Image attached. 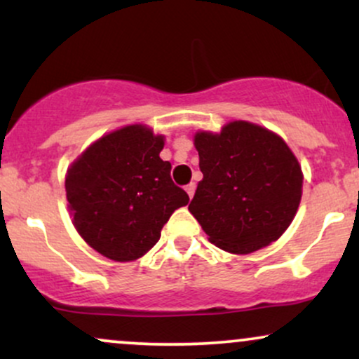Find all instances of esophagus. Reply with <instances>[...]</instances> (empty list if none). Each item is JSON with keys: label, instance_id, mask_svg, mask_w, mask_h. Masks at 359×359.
<instances>
[{"label": "esophagus", "instance_id": "1", "mask_svg": "<svg viewBox=\"0 0 359 359\" xmlns=\"http://www.w3.org/2000/svg\"><path fill=\"white\" fill-rule=\"evenodd\" d=\"M185 192H187V196L191 197V199H192L194 192H196V184L191 182V184H189V185H185Z\"/></svg>", "mask_w": 359, "mask_h": 359}]
</instances>
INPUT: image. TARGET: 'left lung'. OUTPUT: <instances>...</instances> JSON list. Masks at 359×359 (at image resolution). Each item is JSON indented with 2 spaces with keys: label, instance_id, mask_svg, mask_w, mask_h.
Instances as JSON below:
<instances>
[{
  "label": "left lung",
  "instance_id": "obj_1",
  "mask_svg": "<svg viewBox=\"0 0 359 359\" xmlns=\"http://www.w3.org/2000/svg\"><path fill=\"white\" fill-rule=\"evenodd\" d=\"M194 147L204 177L189 211L209 241L234 255L277 241L297 214L304 182L283 138L240 119L219 133L197 131Z\"/></svg>",
  "mask_w": 359,
  "mask_h": 359
}]
</instances>
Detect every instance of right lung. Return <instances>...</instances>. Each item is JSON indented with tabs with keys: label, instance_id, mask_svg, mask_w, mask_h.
Returning a JSON list of instances; mask_svg holds the SVG:
<instances>
[{
	"label": "right lung",
	"instance_id": "1",
	"mask_svg": "<svg viewBox=\"0 0 359 359\" xmlns=\"http://www.w3.org/2000/svg\"><path fill=\"white\" fill-rule=\"evenodd\" d=\"M163 135L147 125L111 131L86 148L65 175L72 224L93 250L114 262L142 258L189 196L160 158Z\"/></svg>",
	"mask_w": 359,
	"mask_h": 359
}]
</instances>
